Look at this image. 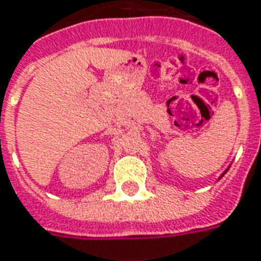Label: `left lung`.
Returning a JSON list of instances; mask_svg holds the SVG:
<instances>
[{
	"label": "left lung",
	"instance_id": "8db88e82",
	"mask_svg": "<svg viewBox=\"0 0 261 261\" xmlns=\"http://www.w3.org/2000/svg\"><path fill=\"white\" fill-rule=\"evenodd\" d=\"M227 169H229V167H227ZM227 169H226V171H225V172H223V174L220 175V176H219V179H220V178H222V176H223V175H225V174H226V172H227Z\"/></svg>",
	"mask_w": 261,
	"mask_h": 261
}]
</instances>
